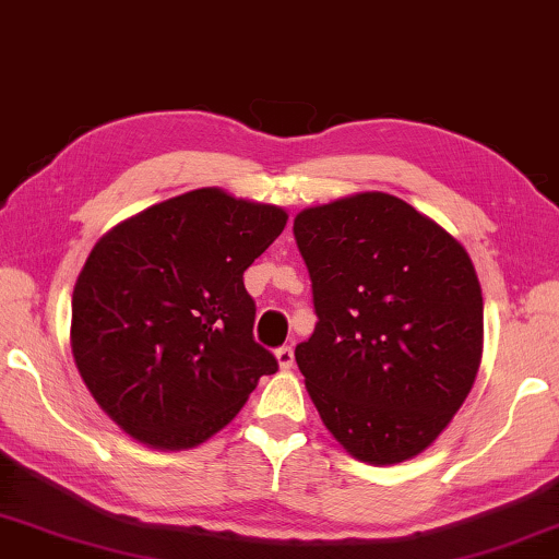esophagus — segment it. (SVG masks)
<instances>
[{
    "label": "esophagus",
    "mask_w": 559,
    "mask_h": 559,
    "mask_svg": "<svg viewBox=\"0 0 559 559\" xmlns=\"http://www.w3.org/2000/svg\"><path fill=\"white\" fill-rule=\"evenodd\" d=\"M276 360L283 370H288L290 366H294V348H290V345H281V348L276 350Z\"/></svg>",
    "instance_id": "34e87169"
}]
</instances>
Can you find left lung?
<instances>
[{"instance_id": "8db88e82", "label": "left lung", "mask_w": 559, "mask_h": 559, "mask_svg": "<svg viewBox=\"0 0 559 559\" xmlns=\"http://www.w3.org/2000/svg\"><path fill=\"white\" fill-rule=\"evenodd\" d=\"M294 236L318 316L296 362L325 428L362 463L423 453L480 368L471 255L411 203L378 191L300 211Z\"/></svg>"}]
</instances>
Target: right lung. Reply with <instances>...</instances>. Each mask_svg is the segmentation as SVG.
<instances>
[{"label":"right lung","mask_w":559,"mask_h":559,"mask_svg":"<svg viewBox=\"0 0 559 559\" xmlns=\"http://www.w3.org/2000/svg\"><path fill=\"white\" fill-rule=\"evenodd\" d=\"M288 214L197 189L141 211L92 248L72 296V353L88 393L146 445H199L278 370L253 341L243 271Z\"/></svg>","instance_id":"obj_1"}]
</instances>
